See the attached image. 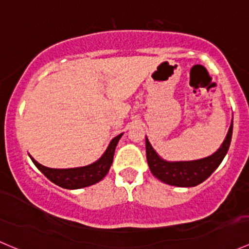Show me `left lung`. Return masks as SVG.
Segmentation results:
<instances>
[{"instance_id": "1", "label": "left lung", "mask_w": 249, "mask_h": 249, "mask_svg": "<svg viewBox=\"0 0 249 249\" xmlns=\"http://www.w3.org/2000/svg\"><path fill=\"white\" fill-rule=\"evenodd\" d=\"M232 136V120L230 124L227 137L217 152L210 157L190 161H167L164 160L150 144L145 136V154H147L148 166L153 176L166 184L175 187H195L207 179L215 171L220 162L227 155Z\"/></svg>"}]
</instances>
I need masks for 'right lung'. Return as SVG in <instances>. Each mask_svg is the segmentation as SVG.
<instances>
[{
    "label": "right lung",
    "instance_id": "1",
    "mask_svg": "<svg viewBox=\"0 0 249 249\" xmlns=\"http://www.w3.org/2000/svg\"><path fill=\"white\" fill-rule=\"evenodd\" d=\"M122 136L123 134L115 136L109 142L108 147L101 155V158L92 164L87 165V166L72 167V169H50V167L39 164L31 155H29L37 169L53 183H55L59 187L65 188V189H80V188L89 187V185H92L104 179L105 176L109 171L110 165L113 162V157H114L115 147H117Z\"/></svg>",
    "mask_w": 249,
    "mask_h": 249
}]
</instances>
